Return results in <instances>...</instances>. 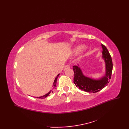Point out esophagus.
Returning <instances> with one entry per match:
<instances>
[{
    "label": "esophagus",
    "instance_id": "obj_1",
    "mask_svg": "<svg viewBox=\"0 0 129 129\" xmlns=\"http://www.w3.org/2000/svg\"><path fill=\"white\" fill-rule=\"evenodd\" d=\"M70 65H65V67H64V70H67V69H70Z\"/></svg>",
    "mask_w": 129,
    "mask_h": 129
}]
</instances>
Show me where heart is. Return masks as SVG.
<instances>
[{
	"mask_svg": "<svg viewBox=\"0 0 129 129\" xmlns=\"http://www.w3.org/2000/svg\"><path fill=\"white\" fill-rule=\"evenodd\" d=\"M84 48V45H79V46H77V47H76V48L74 49L75 53H78L79 52H80Z\"/></svg>",
	"mask_w": 129,
	"mask_h": 129,
	"instance_id": "b5f03b06",
	"label": "heart"
}]
</instances>
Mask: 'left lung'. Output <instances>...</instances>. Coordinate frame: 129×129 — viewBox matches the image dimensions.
<instances>
[{"label": "left lung", "instance_id": "1", "mask_svg": "<svg viewBox=\"0 0 129 129\" xmlns=\"http://www.w3.org/2000/svg\"><path fill=\"white\" fill-rule=\"evenodd\" d=\"M103 48L102 57L105 62V74L100 79H94L85 76L81 69L78 66H73L74 72V83L76 87L87 92L95 93L105 87L110 81L113 71L111 57L105 46L101 44Z\"/></svg>", "mask_w": 129, "mask_h": 129}]
</instances>
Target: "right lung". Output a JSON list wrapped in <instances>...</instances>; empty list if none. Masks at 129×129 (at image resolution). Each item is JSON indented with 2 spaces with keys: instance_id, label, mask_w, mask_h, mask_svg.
I'll return each mask as SVG.
<instances>
[{
  "instance_id": "right-lung-1",
  "label": "right lung",
  "mask_w": 129,
  "mask_h": 129,
  "mask_svg": "<svg viewBox=\"0 0 129 129\" xmlns=\"http://www.w3.org/2000/svg\"><path fill=\"white\" fill-rule=\"evenodd\" d=\"M59 74L58 75H57V76H56V77L55 78V80H54V83H53V87H54H54H56V81H57V78H58V76H59ZM51 90H50V91H49L48 93H47V94H46L45 95H43V96H40V97H37V98H39V99H44V98H46L48 96H49V95L51 93ZM53 91H52V92H53Z\"/></svg>"
}]
</instances>
